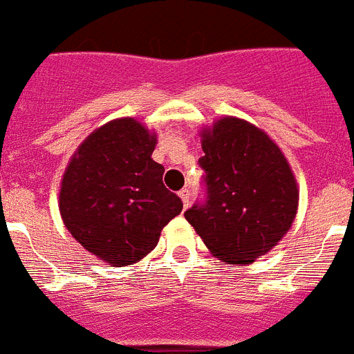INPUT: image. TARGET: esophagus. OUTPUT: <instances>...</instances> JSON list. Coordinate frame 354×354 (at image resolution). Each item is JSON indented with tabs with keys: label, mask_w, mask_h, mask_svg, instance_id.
<instances>
[{
	"label": "esophagus",
	"mask_w": 354,
	"mask_h": 354,
	"mask_svg": "<svg viewBox=\"0 0 354 354\" xmlns=\"http://www.w3.org/2000/svg\"><path fill=\"white\" fill-rule=\"evenodd\" d=\"M180 198H182V202H183V207L187 209V207H189V200H191L187 189H183V191H180Z\"/></svg>",
	"instance_id": "esophagus-1"
}]
</instances>
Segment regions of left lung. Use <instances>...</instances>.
<instances>
[{
    "mask_svg": "<svg viewBox=\"0 0 354 354\" xmlns=\"http://www.w3.org/2000/svg\"><path fill=\"white\" fill-rule=\"evenodd\" d=\"M202 149L205 200L185 211V218L215 257L253 263L296 218L299 191L290 165L279 147L244 119H218L202 132Z\"/></svg>",
    "mask_w": 354,
    "mask_h": 354,
    "instance_id": "left-lung-1",
    "label": "left lung"
}]
</instances>
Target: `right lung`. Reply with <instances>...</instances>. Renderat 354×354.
Instances as JSON below:
<instances>
[{
    "label": "right lung",
    "instance_id": "right-lung-1",
    "mask_svg": "<svg viewBox=\"0 0 354 354\" xmlns=\"http://www.w3.org/2000/svg\"><path fill=\"white\" fill-rule=\"evenodd\" d=\"M156 133L132 118L97 128L69 161L60 185L68 232L95 257L128 266L150 253L161 230L182 213L152 160Z\"/></svg>",
    "mask_w": 354,
    "mask_h": 354
}]
</instances>
